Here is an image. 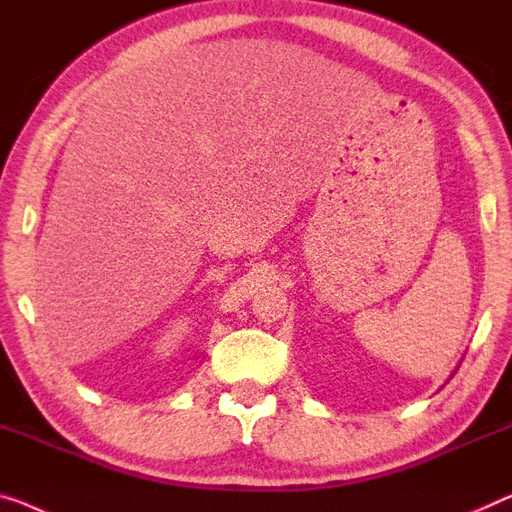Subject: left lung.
I'll list each match as a JSON object with an SVG mask.
<instances>
[{
	"label": "left lung",
	"instance_id": "obj_1",
	"mask_svg": "<svg viewBox=\"0 0 512 512\" xmlns=\"http://www.w3.org/2000/svg\"><path fill=\"white\" fill-rule=\"evenodd\" d=\"M451 377H453V375H451Z\"/></svg>",
	"mask_w": 512,
	"mask_h": 512
}]
</instances>
